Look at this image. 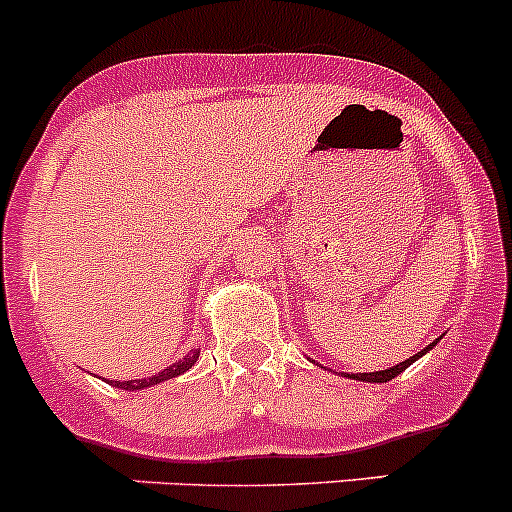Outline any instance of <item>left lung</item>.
<instances>
[{
    "label": "left lung",
    "instance_id": "left-lung-1",
    "mask_svg": "<svg viewBox=\"0 0 512 512\" xmlns=\"http://www.w3.org/2000/svg\"><path fill=\"white\" fill-rule=\"evenodd\" d=\"M439 340H441V337H439ZM439 340H434V342H431V345H426L424 350L416 352V355L409 357V360L399 362L397 367H389V370H379V372H360V374L352 372V374H345V377H347V379H360V382H372V384H377V382H389V379H394V377H397V374H402L404 370H407V367L412 365V362L419 360L421 355H426V352H429L431 347H434Z\"/></svg>",
    "mask_w": 512,
    "mask_h": 512
}]
</instances>
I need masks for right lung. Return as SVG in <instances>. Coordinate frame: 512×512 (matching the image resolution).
<instances>
[{
    "mask_svg": "<svg viewBox=\"0 0 512 512\" xmlns=\"http://www.w3.org/2000/svg\"><path fill=\"white\" fill-rule=\"evenodd\" d=\"M197 357H199V352H197V350H189V355H184L182 360L175 362V365H170V367H167V370H162V372L152 374V377H142V379H123V382H120V379H118V382H115V379H108V382L113 384V387H118V389H128V392H138V389L155 387V384L167 382V379L179 377V374H184L187 370H192V365H194V362H197Z\"/></svg>",
    "mask_w": 512,
    "mask_h": 512,
    "instance_id": "add662e5",
    "label": "right lung"
}]
</instances>
